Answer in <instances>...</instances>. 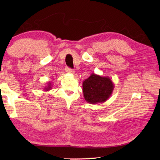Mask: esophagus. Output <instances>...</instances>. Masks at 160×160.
<instances>
[{"instance_id":"esophagus-1","label":"esophagus","mask_w":160,"mask_h":160,"mask_svg":"<svg viewBox=\"0 0 160 160\" xmlns=\"http://www.w3.org/2000/svg\"><path fill=\"white\" fill-rule=\"evenodd\" d=\"M65 70H66L67 72L69 73H75L74 70L70 69V68H69V67H66L65 68Z\"/></svg>"}]
</instances>
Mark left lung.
<instances>
[{
  "mask_svg": "<svg viewBox=\"0 0 160 160\" xmlns=\"http://www.w3.org/2000/svg\"><path fill=\"white\" fill-rule=\"evenodd\" d=\"M114 87L109 77L91 73L82 82L84 98L90 104L104 102L111 96Z\"/></svg>",
  "mask_w": 160,
  "mask_h": 160,
  "instance_id": "left-lung-1",
  "label": "left lung"
}]
</instances>
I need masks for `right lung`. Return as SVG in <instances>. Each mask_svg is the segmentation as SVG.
I'll list each match as a JSON object with an SVG mask.
<instances>
[{"mask_svg":"<svg viewBox=\"0 0 160 160\" xmlns=\"http://www.w3.org/2000/svg\"><path fill=\"white\" fill-rule=\"evenodd\" d=\"M47 85L45 86V88H44V91H49V90L52 89L53 84H52V82H50V81H49V82H47Z\"/></svg>","mask_w":160,"mask_h":160,"instance_id":"right-lung-1","label":"right lung"}]
</instances>
